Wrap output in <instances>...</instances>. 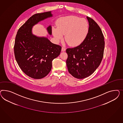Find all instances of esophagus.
<instances>
[{
	"label": "esophagus",
	"instance_id": "obj_1",
	"mask_svg": "<svg viewBox=\"0 0 123 123\" xmlns=\"http://www.w3.org/2000/svg\"><path fill=\"white\" fill-rule=\"evenodd\" d=\"M65 50H66V49L64 47H62V49H61L62 51H63H63H65Z\"/></svg>",
	"mask_w": 123,
	"mask_h": 123
}]
</instances>
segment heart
Returning a JSON list of instances; mask_svg holds the SVG:
<instances>
[{"mask_svg":"<svg viewBox=\"0 0 123 123\" xmlns=\"http://www.w3.org/2000/svg\"><path fill=\"white\" fill-rule=\"evenodd\" d=\"M89 31V25L86 19L75 16L62 19L57 28L53 29V34L57 42L64 35V39L72 46L80 45L85 40Z\"/></svg>","mask_w":123,"mask_h":123,"instance_id":"heart-1","label":"heart"}]
</instances>
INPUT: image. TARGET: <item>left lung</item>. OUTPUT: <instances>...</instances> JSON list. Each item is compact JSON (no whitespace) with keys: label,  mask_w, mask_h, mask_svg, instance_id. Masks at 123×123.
Masks as SVG:
<instances>
[{"label":"left lung","mask_w":123,"mask_h":123,"mask_svg":"<svg viewBox=\"0 0 123 123\" xmlns=\"http://www.w3.org/2000/svg\"><path fill=\"white\" fill-rule=\"evenodd\" d=\"M86 18L89 26L86 39L78 46L66 50L68 71L78 79L92 74L100 65L104 55V37L101 30L92 19Z\"/></svg>","instance_id":"left-lung-1"}]
</instances>
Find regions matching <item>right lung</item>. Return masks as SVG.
<instances>
[{
    "instance_id": "add662e5",
    "label": "right lung",
    "mask_w": 123,
    "mask_h": 123,
    "mask_svg": "<svg viewBox=\"0 0 123 123\" xmlns=\"http://www.w3.org/2000/svg\"><path fill=\"white\" fill-rule=\"evenodd\" d=\"M51 11L32 15L20 27L15 38L14 52L19 67L34 79H41L48 74L53 60L60 55L61 46L51 43L46 37H37L32 33V26L40 21L52 17ZM52 34L51 26L47 28Z\"/></svg>"
}]
</instances>
